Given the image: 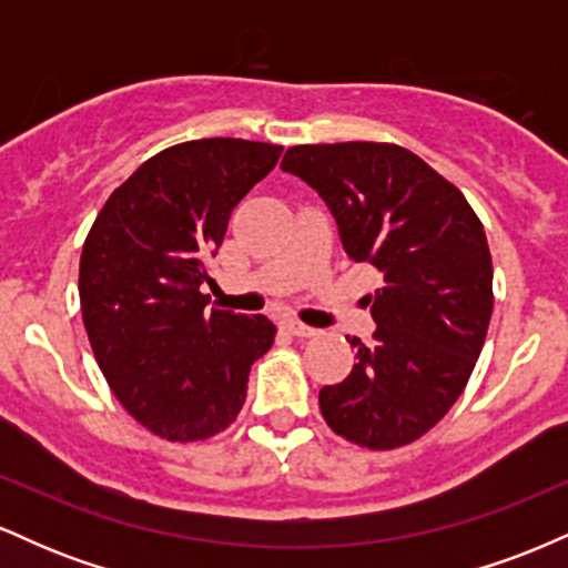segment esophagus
Listing matches in <instances>:
<instances>
[{"label": "esophagus", "instance_id": "esophagus-1", "mask_svg": "<svg viewBox=\"0 0 568 568\" xmlns=\"http://www.w3.org/2000/svg\"><path fill=\"white\" fill-rule=\"evenodd\" d=\"M285 331H288L291 336H298V338H310V336H317V328H310V325L296 321V317H288V321L283 323Z\"/></svg>", "mask_w": 568, "mask_h": 568}]
</instances>
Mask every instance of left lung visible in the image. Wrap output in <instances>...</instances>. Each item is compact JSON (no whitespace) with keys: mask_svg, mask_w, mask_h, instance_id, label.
I'll return each mask as SVG.
<instances>
[{"mask_svg":"<svg viewBox=\"0 0 568 568\" xmlns=\"http://www.w3.org/2000/svg\"><path fill=\"white\" fill-rule=\"evenodd\" d=\"M325 200L352 262L384 277L376 331L347 338L357 363L321 389L336 435L393 452L429 433L465 393L494 310L491 253L470 202L397 143L291 146L280 162Z\"/></svg>","mask_w":568,"mask_h":568,"instance_id":"left-lung-1","label":"left lung"}]
</instances>
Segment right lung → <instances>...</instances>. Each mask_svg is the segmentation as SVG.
<instances>
[{"instance_id":"1","label":"right lung","mask_w":568,"mask_h":568,"mask_svg":"<svg viewBox=\"0 0 568 568\" xmlns=\"http://www.w3.org/2000/svg\"><path fill=\"white\" fill-rule=\"evenodd\" d=\"M283 146L243 139L175 143L109 194L80 258L82 323L98 368L149 433L197 443L245 403L251 366L270 352L264 315L207 310L211 258L240 200Z\"/></svg>"}]
</instances>
